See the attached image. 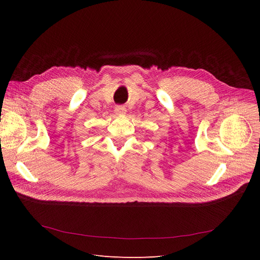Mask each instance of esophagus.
<instances>
[{
  "mask_svg": "<svg viewBox=\"0 0 260 260\" xmlns=\"http://www.w3.org/2000/svg\"><path fill=\"white\" fill-rule=\"evenodd\" d=\"M115 112L117 115H122V114H125V108L123 106H116L115 108Z\"/></svg>",
  "mask_w": 260,
  "mask_h": 260,
  "instance_id": "esophagus-1",
  "label": "esophagus"
}]
</instances>
